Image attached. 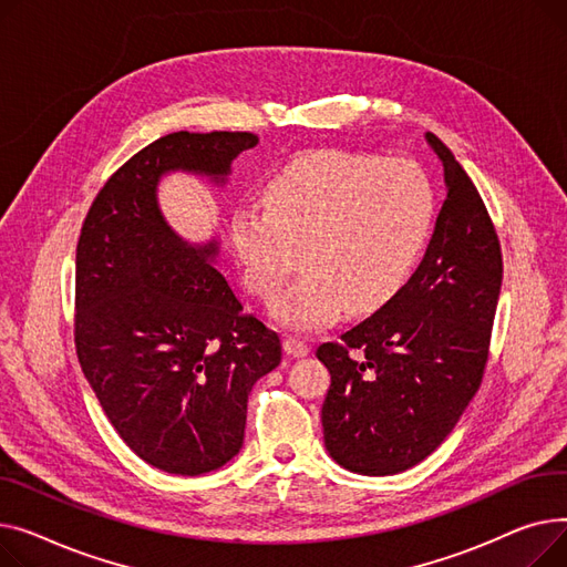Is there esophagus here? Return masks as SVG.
<instances>
[{
	"instance_id": "obj_1",
	"label": "esophagus",
	"mask_w": 567,
	"mask_h": 567,
	"mask_svg": "<svg viewBox=\"0 0 567 567\" xmlns=\"http://www.w3.org/2000/svg\"><path fill=\"white\" fill-rule=\"evenodd\" d=\"M284 350L290 357H307L311 352V348L302 339H295V337H286L284 339Z\"/></svg>"
}]
</instances>
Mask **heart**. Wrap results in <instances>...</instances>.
I'll list each match as a JSON object with an SVG mask.
<instances>
[{"instance_id": "obj_1", "label": "heart", "mask_w": 567, "mask_h": 567, "mask_svg": "<svg viewBox=\"0 0 567 567\" xmlns=\"http://www.w3.org/2000/svg\"><path fill=\"white\" fill-rule=\"evenodd\" d=\"M437 194L414 159L339 151L299 157L265 187V204L230 215V243L247 286L277 299L272 316L290 329H318L343 309L373 313L405 288L430 240Z\"/></svg>"}]
</instances>
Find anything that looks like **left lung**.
<instances>
[{
    "label": "left lung",
    "instance_id": "8db88e82",
    "mask_svg": "<svg viewBox=\"0 0 567 567\" xmlns=\"http://www.w3.org/2000/svg\"><path fill=\"white\" fill-rule=\"evenodd\" d=\"M446 202L416 272L389 305L318 348L331 384L324 446L365 476L405 472L435 451L476 395L502 290V245L483 198L453 153Z\"/></svg>",
    "mask_w": 567,
    "mask_h": 567
}]
</instances>
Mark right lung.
<instances>
[{
	"label": "right lung",
	"instance_id": "right-lung-1",
	"mask_svg": "<svg viewBox=\"0 0 567 567\" xmlns=\"http://www.w3.org/2000/svg\"><path fill=\"white\" fill-rule=\"evenodd\" d=\"M251 132H174L132 155L97 192L75 260V350L121 440L153 467L198 476L245 440L247 398L281 341L157 208L162 174L221 178Z\"/></svg>",
	"mask_w": 567,
	"mask_h": 567
}]
</instances>
